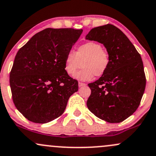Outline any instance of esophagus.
I'll list each match as a JSON object with an SVG mask.
<instances>
[{"mask_svg":"<svg viewBox=\"0 0 156 156\" xmlns=\"http://www.w3.org/2000/svg\"><path fill=\"white\" fill-rule=\"evenodd\" d=\"M86 83H81V82H79V83H78V87H84V86H86Z\"/></svg>","mask_w":156,"mask_h":156,"instance_id":"34e87169","label":"esophagus"}]
</instances>
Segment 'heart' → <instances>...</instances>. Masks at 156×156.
Returning <instances> with one entry per match:
<instances>
[{
  "instance_id": "b5f03b06",
  "label": "heart",
  "mask_w": 156,
  "mask_h": 156,
  "mask_svg": "<svg viewBox=\"0 0 156 156\" xmlns=\"http://www.w3.org/2000/svg\"><path fill=\"white\" fill-rule=\"evenodd\" d=\"M75 75L79 81H90L94 75L100 77L104 75L109 66V55L103 46L97 42H87L78 47L75 52L69 51L65 55L64 69L69 75Z\"/></svg>"
}]
</instances>
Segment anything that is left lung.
<instances>
[{
    "label": "left lung",
    "mask_w": 156,
    "mask_h": 156,
    "mask_svg": "<svg viewBox=\"0 0 156 156\" xmlns=\"http://www.w3.org/2000/svg\"><path fill=\"white\" fill-rule=\"evenodd\" d=\"M86 39L104 44L109 55L105 74L88 84L91 95L87 107L107 122H121L136 112L144 92L146 77L141 55L124 32L112 24L92 29Z\"/></svg>",
    "instance_id": "obj_1"
}]
</instances>
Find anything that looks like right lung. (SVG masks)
<instances>
[{
	"label": "right lung",
	"instance_id": "1",
	"mask_svg": "<svg viewBox=\"0 0 156 156\" xmlns=\"http://www.w3.org/2000/svg\"><path fill=\"white\" fill-rule=\"evenodd\" d=\"M82 30L47 28L35 34L15 55L9 75L12 99L23 116L46 124L64 113L78 81L64 69L65 55Z\"/></svg>",
	"mask_w": 156,
	"mask_h": 156
}]
</instances>
